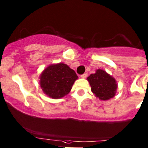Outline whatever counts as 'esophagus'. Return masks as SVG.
Masks as SVG:
<instances>
[{"mask_svg": "<svg viewBox=\"0 0 148 148\" xmlns=\"http://www.w3.org/2000/svg\"><path fill=\"white\" fill-rule=\"evenodd\" d=\"M87 76H88L87 73H84V74H83L81 75V77L83 78V79H85V78L87 77Z\"/></svg>", "mask_w": 148, "mask_h": 148, "instance_id": "esophagus-1", "label": "esophagus"}]
</instances>
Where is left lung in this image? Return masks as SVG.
<instances>
[{
	"mask_svg": "<svg viewBox=\"0 0 148 148\" xmlns=\"http://www.w3.org/2000/svg\"><path fill=\"white\" fill-rule=\"evenodd\" d=\"M87 79L91 86V91L100 100H109L115 95L117 88L116 80L105 71L98 69Z\"/></svg>",
	"mask_w": 148,
	"mask_h": 148,
	"instance_id": "obj_1",
	"label": "left lung"
}]
</instances>
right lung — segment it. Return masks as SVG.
I'll return each mask as SVG.
<instances>
[{
  "label": "right lung",
  "mask_w": 148,
  "mask_h": 148,
  "mask_svg": "<svg viewBox=\"0 0 148 148\" xmlns=\"http://www.w3.org/2000/svg\"><path fill=\"white\" fill-rule=\"evenodd\" d=\"M78 76L66 64H52L42 72L40 84L42 90L52 98H60L68 94Z\"/></svg>",
  "instance_id": "1"
}]
</instances>
